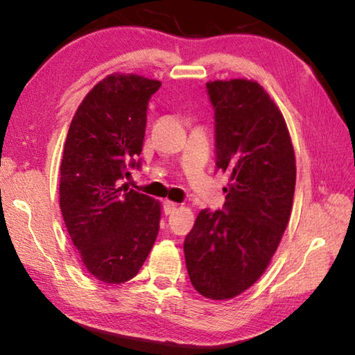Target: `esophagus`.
Here are the masks:
<instances>
[{"mask_svg":"<svg viewBox=\"0 0 355 355\" xmlns=\"http://www.w3.org/2000/svg\"><path fill=\"white\" fill-rule=\"evenodd\" d=\"M163 208H164V213H166V214H172V213L175 211V209L178 208V203L171 202V200H166V202L163 203Z\"/></svg>","mask_w":355,"mask_h":355,"instance_id":"esophagus-1","label":"esophagus"}]
</instances>
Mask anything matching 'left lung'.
Returning a JSON list of instances; mask_svg holds the SVG:
<instances>
[{
  "mask_svg": "<svg viewBox=\"0 0 355 355\" xmlns=\"http://www.w3.org/2000/svg\"><path fill=\"white\" fill-rule=\"evenodd\" d=\"M214 107L216 167L230 175L222 209H202L184 238L192 286L232 299L266 271L288 225L296 156L285 119L250 80L207 83Z\"/></svg>",
  "mask_w": 355,
  "mask_h": 355,
  "instance_id": "1",
  "label": "left lung"
}]
</instances>
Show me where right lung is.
Masks as SVG:
<instances>
[{
  "instance_id": "right-lung-1",
  "label": "right lung",
  "mask_w": 355,
  "mask_h": 355,
  "mask_svg": "<svg viewBox=\"0 0 355 355\" xmlns=\"http://www.w3.org/2000/svg\"><path fill=\"white\" fill-rule=\"evenodd\" d=\"M161 83L133 73L106 76L71 119L59 205L89 274L123 284L139 272L158 236L161 203L122 180L141 167L147 106Z\"/></svg>"
}]
</instances>
